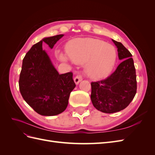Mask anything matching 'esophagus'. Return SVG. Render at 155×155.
<instances>
[{"instance_id":"esophagus-1","label":"esophagus","mask_w":155,"mask_h":155,"mask_svg":"<svg viewBox=\"0 0 155 155\" xmlns=\"http://www.w3.org/2000/svg\"><path fill=\"white\" fill-rule=\"evenodd\" d=\"M74 82L76 84V85H78V84H79V83L81 81L83 80V77L81 75H77V76L74 78Z\"/></svg>"}]
</instances>
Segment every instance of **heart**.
I'll return each mask as SVG.
<instances>
[{"label": "heart", "instance_id": "1", "mask_svg": "<svg viewBox=\"0 0 155 155\" xmlns=\"http://www.w3.org/2000/svg\"><path fill=\"white\" fill-rule=\"evenodd\" d=\"M66 52L68 58L74 63H86V74L94 79L108 76L116 61L117 53L114 46L97 39H72L66 45ZM59 58L63 61H67V58L63 54H59Z\"/></svg>", "mask_w": 155, "mask_h": 155}]
</instances>
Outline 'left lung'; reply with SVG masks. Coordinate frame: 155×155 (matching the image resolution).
Wrapping results in <instances>:
<instances>
[{"instance_id": "8db88e82", "label": "left lung", "mask_w": 155, "mask_h": 155, "mask_svg": "<svg viewBox=\"0 0 155 155\" xmlns=\"http://www.w3.org/2000/svg\"><path fill=\"white\" fill-rule=\"evenodd\" d=\"M123 60L115 71L106 79L91 83V101L96 109L105 113L123 110L137 93V82L132 54L120 42L112 39Z\"/></svg>"}]
</instances>
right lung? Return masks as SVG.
Masks as SVG:
<instances>
[{
  "instance_id": "obj_1",
  "label": "right lung",
  "mask_w": 155,
  "mask_h": 155,
  "mask_svg": "<svg viewBox=\"0 0 155 155\" xmlns=\"http://www.w3.org/2000/svg\"><path fill=\"white\" fill-rule=\"evenodd\" d=\"M64 35L46 37L32 46L22 61L18 85L23 99L37 113L55 116L67 109L69 96L76 87L72 72L59 74L43 43L54 47Z\"/></svg>"
}]
</instances>
